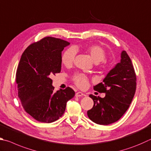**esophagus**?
<instances>
[{"label": "esophagus", "instance_id": "esophagus-1", "mask_svg": "<svg viewBox=\"0 0 151 151\" xmlns=\"http://www.w3.org/2000/svg\"><path fill=\"white\" fill-rule=\"evenodd\" d=\"M75 96H76V97H80V96H84V94H83V92H78L76 93Z\"/></svg>", "mask_w": 151, "mask_h": 151}]
</instances>
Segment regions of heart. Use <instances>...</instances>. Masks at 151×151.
<instances>
[{"mask_svg":"<svg viewBox=\"0 0 151 151\" xmlns=\"http://www.w3.org/2000/svg\"><path fill=\"white\" fill-rule=\"evenodd\" d=\"M88 53L96 63H100L106 58V53L103 47L98 45H92L86 48ZM76 57V51L74 48H69L65 51L61 57L62 63L65 66H70L73 63ZM74 83L81 88H86L88 79L87 76L82 73H78L73 76Z\"/></svg>","mask_w":151,"mask_h":151,"instance_id":"heart-1","label":"heart"}]
</instances>
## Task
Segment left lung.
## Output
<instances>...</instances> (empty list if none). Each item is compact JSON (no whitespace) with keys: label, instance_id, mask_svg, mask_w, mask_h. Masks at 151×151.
I'll return each instance as SVG.
<instances>
[{"label":"left lung","instance_id":"obj_1","mask_svg":"<svg viewBox=\"0 0 151 151\" xmlns=\"http://www.w3.org/2000/svg\"><path fill=\"white\" fill-rule=\"evenodd\" d=\"M136 75L130 57L125 51L121 53V61L107 74L102 83L94 86L104 98L92 94V108L87 111L90 120L99 125H109L121 118L132 102L136 90Z\"/></svg>","mask_w":151,"mask_h":151}]
</instances>
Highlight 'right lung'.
<instances>
[{
  "instance_id": "1",
  "label": "right lung",
  "mask_w": 151,
  "mask_h": 151,
  "mask_svg": "<svg viewBox=\"0 0 151 151\" xmlns=\"http://www.w3.org/2000/svg\"><path fill=\"white\" fill-rule=\"evenodd\" d=\"M69 44L46 37L29 45L22 55L16 75L18 96L24 110L40 122L59 119L75 94L70 87L55 92L51 79L61 72V52Z\"/></svg>"
}]
</instances>
